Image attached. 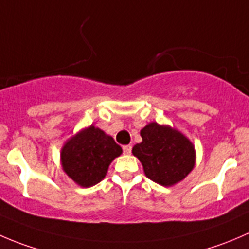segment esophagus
<instances>
[{"label":"esophagus","mask_w":249,"mask_h":249,"mask_svg":"<svg viewBox=\"0 0 249 249\" xmlns=\"http://www.w3.org/2000/svg\"><path fill=\"white\" fill-rule=\"evenodd\" d=\"M131 149H132V147L130 144L124 145V147H123V150H124L125 154H130V153H131Z\"/></svg>","instance_id":"obj_1"}]
</instances>
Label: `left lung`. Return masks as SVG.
I'll return each mask as SVG.
<instances>
[{
	"mask_svg": "<svg viewBox=\"0 0 249 249\" xmlns=\"http://www.w3.org/2000/svg\"><path fill=\"white\" fill-rule=\"evenodd\" d=\"M142 142L132 148L145 176L164 187L184 179L195 165V149L182 132L153 122L141 130Z\"/></svg>",
	"mask_w": 249,
	"mask_h": 249,
	"instance_id": "obj_1",
	"label": "left lung"
}]
</instances>
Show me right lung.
<instances>
[{
	"instance_id": "right-lung-1",
	"label": "right lung",
	"mask_w": 249,
	"mask_h": 249,
	"mask_svg": "<svg viewBox=\"0 0 249 249\" xmlns=\"http://www.w3.org/2000/svg\"><path fill=\"white\" fill-rule=\"evenodd\" d=\"M123 153L112 136L94 125L71 137L61 149L62 169L83 188L101 182L110 162Z\"/></svg>"
}]
</instances>
